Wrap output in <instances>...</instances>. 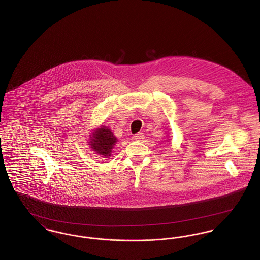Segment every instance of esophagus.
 <instances>
[{"label": "esophagus", "mask_w": 260, "mask_h": 260, "mask_svg": "<svg viewBox=\"0 0 260 260\" xmlns=\"http://www.w3.org/2000/svg\"><path fill=\"white\" fill-rule=\"evenodd\" d=\"M144 138L145 136L143 135V133H137L134 136V139H136V141H142Z\"/></svg>", "instance_id": "1"}]
</instances>
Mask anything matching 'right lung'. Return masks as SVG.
<instances>
[{
    "instance_id": "1",
    "label": "right lung",
    "mask_w": 260,
    "mask_h": 260,
    "mask_svg": "<svg viewBox=\"0 0 260 260\" xmlns=\"http://www.w3.org/2000/svg\"><path fill=\"white\" fill-rule=\"evenodd\" d=\"M90 139L91 140L89 143L91 145V148L96 151L99 155L106 158L107 156L111 155L112 149L117 142L116 136L106 126H100L99 129L93 133Z\"/></svg>"
}]
</instances>
